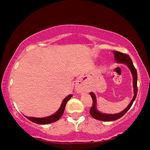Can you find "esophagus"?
Segmentation results:
<instances>
[{"mask_svg": "<svg viewBox=\"0 0 150 150\" xmlns=\"http://www.w3.org/2000/svg\"><path fill=\"white\" fill-rule=\"evenodd\" d=\"M83 87H82V86H81L80 84H77V85H76V87H75V90H76V91H77V93H81V91H83Z\"/></svg>", "mask_w": 150, "mask_h": 150, "instance_id": "obj_1", "label": "esophagus"}]
</instances>
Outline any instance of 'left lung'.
Masks as SVG:
<instances>
[{
  "instance_id": "1",
  "label": "left lung",
  "mask_w": 150,
  "mask_h": 150,
  "mask_svg": "<svg viewBox=\"0 0 150 150\" xmlns=\"http://www.w3.org/2000/svg\"><path fill=\"white\" fill-rule=\"evenodd\" d=\"M114 55H115V58L116 62L118 63H123V64H126L129 69L131 71L132 75L133 76V87H134V96L131 100L130 103L129 104L128 106L124 109L123 111L120 112L117 114H114V115H110V114H103L100 112L99 111L96 110V96L93 93H90V95L92 97L93 99V105L90 109V114L93 117L98 120L102 121H114L116 120H118L122 116H123L125 115L126 112L128 111L129 109L132 105L134 101L135 100L137 95V93H138V87H137V79H138V75H137V71L136 68L134 67L133 65L132 61L131 58L128 55H126L123 53L116 52V51H113Z\"/></svg>"
}]
</instances>
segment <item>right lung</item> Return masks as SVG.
Instances as JSON below:
<instances>
[{"label": "right lung", "mask_w": 150, "mask_h": 150, "mask_svg": "<svg viewBox=\"0 0 150 150\" xmlns=\"http://www.w3.org/2000/svg\"><path fill=\"white\" fill-rule=\"evenodd\" d=\"M72 96H73L72 95H68L65 98H64V100H63V102L62 103V105H61V106L59 108V110H58L54 114V115H52V116H47V117H45V118H35V117H28V116H26V117L30 121L39 124H50V123L54 122H56L62 116L63 112H64L66 104H67V101L69 100Z\"/></svg>", "instance_id": "obj_1"}]
</instances>
